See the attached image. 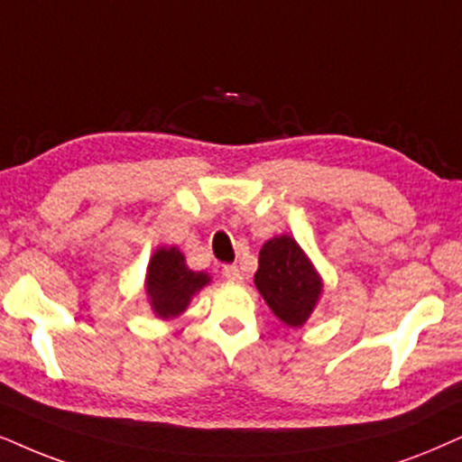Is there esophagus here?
Listing matches in <instances>:
<instances>
[{
    "instance_id": "obj_1",
    "label": "esophagus",
    "mask_w": 462,
    "mask_h": 462,
    "mask_svg": "<svg viewBox=\"0 0 462 462\" xmlns=\"http://www.w3.org/2000/svg\"><path fill=\"white\" fill-rule=\"evenodd\" d=\"M221 273H224V277L230 283H241L243 282V273H241V268H238L236 264H226L224 271H221Z\"/></svg>"
}]
</instances>
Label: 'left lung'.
<instances>
[{
	"label": "left lung",
	"mask_w": 462,
	"mask_h": 462,
	"mask_svg": "<svg viewBox=\"0 0 462 462\" xmlns=\"http://www.w3.org/2000/svg\"><path fill=\"white\" fill-rule=\"evenodd\" d=\"M254 282L271 311L291 328L307 322L324 288L311 260L288 235L262 245Z\"/></svg>",
	"instance_id": "obj_1"
}]
</instances>
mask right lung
<instances>
[{"label": "right lung", "instance_id": "right-lung-1", "mask_svg": "<svg viewBox=\"0 0 462 462\" xmlns=\"http://www.w3.org/2000/svg\"><path fill=\"white\" fill-rule=\"evenodd\" d=\"M208 282L207 273H196L185 264V255L177 247H160L147 266L144 290L157 318L172 319Z\"/></svg>", "mask_w": 462, "mask_h": 462}]
</instances>
